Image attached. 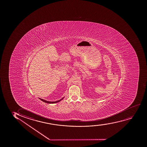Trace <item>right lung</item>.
<instances>
[{
    "instance_id": "right-lung-1",
    "label": "right lung",
    "mask_w": 147,
    "mask_h": 147,
    "mask_svg": "<svg viewBox=\"0 0 147 147\" xmlns=\"http://www.w3.org/2000/svg\"><path fill=\"white\" fill-rule=\"evenodd\" d=\"M63 98H61V100H57V101H47V100H43V99H42V98H39V99L40 100H41L42 101H44V102H46V103H57V102H59L60 101H61V100H62L63 99Z\"/></svg>"
}]
</instances>
